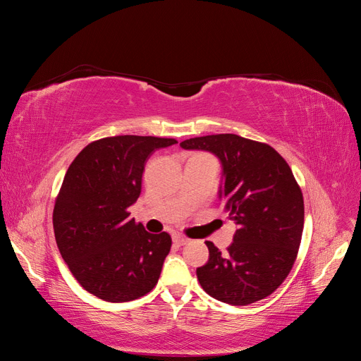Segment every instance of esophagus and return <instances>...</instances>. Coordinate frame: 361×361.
I'll return each instance as SVG.
<instances>
[{"mask_svg": "<svg viewBox=\"0 0 361 361\" xmlns=\"http://www.w3.org/2000/svg\"><path fill=\"white\" fill-rule=\"evenodd\" d=\"M173 243L176 244V245H179V247H182V245H185V244H188L190 239L182 236V235H174V236H173Z\"/></svg>", "mask_w": 361, "mask_h": 361, "instance_id": "1", "label": "esophagus"}]
</instances>
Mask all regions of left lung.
Segmentation results:
<instances>
[{"label":"left lung","instance_id":"left-lung-1","mask_svg":"<svg viewBox=\"0 0 361 361\" xmlns=\"http://www.w3.org/2000/svg\"><path fill=\"white\" fill-rule=\"evenodd\" d=\"M180 147L220 158V197L238 226L226 255L206 241L209 260L197 268L200 286L232 305L267 298L289 276L301 244L304 200L289 164L269 145L235 134L195 137Z\"/></svg>","mask_w":361,"mask_h":361}]
</instances>
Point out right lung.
I'll use <instances>...</instances> for the list:
<instances>
[{"mask_svg": "<svg viewBox=\"0 0 361 361\" xmlns=\"http://www.w3.org/2000/svg\"><path fill=\"white\" fill-rule=\"evenodd\" d=\"M174 143L106 137L87 145L69 166L54 204V233L73 277L94 297L125 302L157 286L171 236L146 232L128 209L141 192L149 157Z\"/></svg>", "mask_w": 361, "mask_h": 361, "instance_id": "1", "label": "right lung"}]
</instances>
